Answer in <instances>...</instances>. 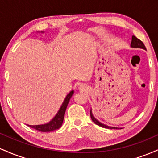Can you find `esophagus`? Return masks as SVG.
Listing matches in <instances>:
<instances>
[{"label": "esophagus", "instance_id": "obj_1", "mask_svg": "<svg viewBox=\"0 0 158 158\" xmlns=\"http://www.w3.org/2000/svg\"><path fill=\"white\" fill-rule=\"evenodd\" d=\"M79 90H81V91L85 92L88 90V88L87 87V85H85V84H81L80 85V86L79 87Z\"/></svg>", "mask_w": 158, "mask_h": 158}]
</instances>
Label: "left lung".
Returning <instances> with one entry per match:
<instances>
[{
    "instance_id": "obj_1",
    "label": "left lung",
    "mask_w": 158,
    "mask_h": 158,
    "mask_svg": "<svg viewBox=\"0 0 158 158\" xmlns=\"http://www.w3.org/2000/svg\"><path fill=\"white\" fill-rule=\"evenodd\" d=\"M131 48H140V49H143V50H146V47H145V45L142 41H140V40L137 39V38H136L135 35L132 36L131 38ZM90 117H91V119L93 120V122L95 123V124L98 125L99 126H101V127H103V128H110V129H117V128H117V127H113V126H106V125L103 124L101 122H99V120H97V119L95 118V117H94L93 115V113H92V109H90Z\"/></svg>"
}]
</instances>
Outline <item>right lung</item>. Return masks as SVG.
Masks as SVG:
<instances>
[{
  "label": "right lung",
  "instance_id": "add662e5",
  "mask_svg": "<svg viewBox=\"0 0 158 158\" xmlns=\"http://www.w3.org/2000/svg\"><path fill=\"white\" fill-rule=\"evenodd\" d=\"M41 33H44V32H41ZM74 93V90H71L70 92H69L68 95L66 96V97L64 98V100L63 101L62 105H61L59 110H58L57 114H56L55 117L52 118L50 122L48 123H45V124L42 125H35V126H30V125H27L28 126L31 127V128H34V129L38 130L39 131L42 132H50L55 131V130L59 129V128L62 125L63 120H64V117L65 114V110H66L67 106H68L69 101H70V98Z\"/></svg>",
  "mask_w": 158,
  "mask_h": 158
}]
</instances>
